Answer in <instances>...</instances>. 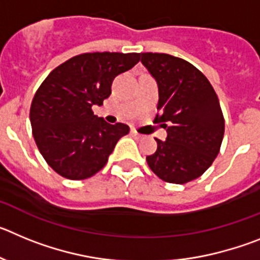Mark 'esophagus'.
Here are the masks:
<instances>
[{
  "mask_svg": "<svg viewBox=\"0 0 260 260\" xmlns=\"http://www.w3.org/2000/svg\"><path fill=\"white\" fill-rule=\"evenodd\" d=\"M132 135L134 138H137V139H141V138H142V134H139V133H138L137 130H132Z\"/></svg>",
  "mask_w": 260,
  "mask_h": 260,
  "instance_id": "esophagus-1",
  "label": "esophagus"
}]
</instances>
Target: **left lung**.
<instances>
[{"instance_id":"1","label":"left lung","mask_w":260,"mask_h":260,"mask_svg":"<svg viewBox=\"0 0 260 260\" xmlns=\"http://www.w3.org/2000/svg\"><path fill=\"white\" fill-rule=\"evenodd\" d=\"M141 56L157 82L155 122L167 128V139H156L157 150L147 156V164L165 182H190L207 171L221 147L225 125L219 99L190 62L165 53Z\"/></svg>"}]
</instances>
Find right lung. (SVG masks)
Listing matches in <instances>:
<instances>
[{"label": "right lung", "mask_w": 260, "mask_h": 260, "mask_svg": "<svg viewBox=\"0 0 260 260\" xmlns=\"http://www.w3.org/2000/svg\"><path fill=\"white\" fill-rule=\"evenodd\" d=\"M141 53H83L57 66L36 91L29 109L32 135L53 171L69 180H86L102 171L125 123L110 125L93 114L112 93L117 75L130 70Z\"/></svg>", "instance_id": "right-lung-1"}]
</instances>
